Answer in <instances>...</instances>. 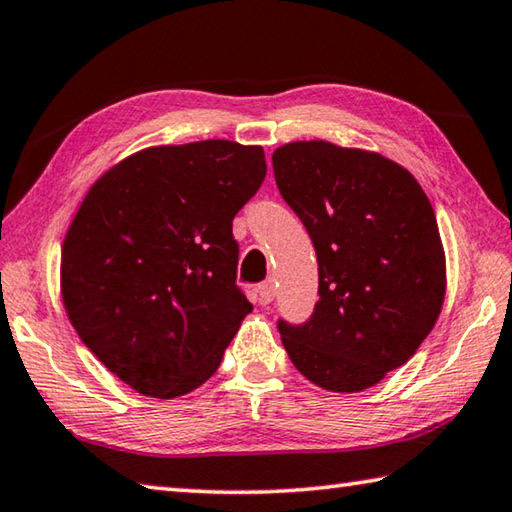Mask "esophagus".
I'll return each instance as SVG.
<instances>
[{
  "mask_svg": "<svg viewBox=\"0 0 512 512\" xmlns=\"http://www.w3.org/2000/svg\"><path fill=\"white\" fill-rule=\"evenodd\" d=\"M258 294H261V301H263V303H272L274 294H276L274 281H272V279H267V281H263L261 285H258Z\"/></svg>",
  "mask_w": 512,
  "mask_h": 512,
  "instance_id": "obj_1",
  "label": "esophagus"
}]
</instances>
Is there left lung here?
<instances>
[{
    "label": "left lung",
    "instance_id": "8db88e82",
    "mask_svg": "<svg viewBox=\"0 0 512 512\" xmlns=\"http://www.w3.org/2000/svg\"><path fill=\"white\" fill-rule=\"evenodd\" d=\"M276 186L308 229L319 301L279 321L292 364L317 387L357 393L405 364L445 299V251L418 179L380 152L292 141L272 155Z\"/></svg>",
    "mask_w": 512,
    "mask_h": 512
}]
</instances>
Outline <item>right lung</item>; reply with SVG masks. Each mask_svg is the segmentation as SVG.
I'll list each match as a JSON object with an SVG mask.
<instances>
[{"label": "right lung", "instance_id": "right-lung-1", "mask_svg": "<svg viewBox=\"0 0 512 512\" xmlns=\"http://www.w3.org/2000/svg\"><path fill=\"white\" fill-rule=\"evenodd\" d=\"M267 173L261 146H152L89 186L60 258V294L83 344L150 398L218 371L251 312L236 285L231 222Z\"/></svg>", "mask_w": 512, "mask_h": 512}]
</instances>
